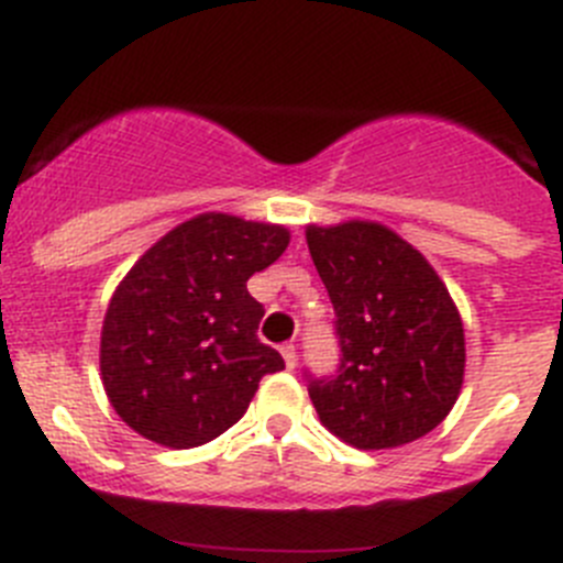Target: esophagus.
I'll use <instances>...</instances> for the list:
<instances>
[{
    "label": "esophagus",
    "mask_w": 563,
    "mask_h": 563,
    "mask_svg": "<svg viewBox=\"0 0 563 563\" xmlns=\"http://www.w3.org/2000/svg\"><path fill=\"white\" fill-rule=\"evenodd\" d=\"M280 353H283V362H286V367L294 369V364H297V351H294V344H283Z\"/></svg>",
    "instance_id": "esophagus-1"
}]
</instances>
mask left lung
<instances>
[{
	"label": "left lung",
	"instance_id": "left-lung-1",
	"mask_svg": "<svg viewBox=\"0 0 563 563\" xmlns=\"http://www.w3.org/2000/svg\"><path fill=\"white\" fill-rule=\"evenodd\" d=\"M306 241L342 344L339 376L308 387L322 427L364 452L429 434L465 376L463 319L445 283L378 221L308 224Z\"/></svg>",
	"mask_w": 563,
	"mask_h": 563
}]
</instances>
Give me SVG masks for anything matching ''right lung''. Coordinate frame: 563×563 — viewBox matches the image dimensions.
<instances>
[{"label": "right lung", "instance_id": "right-lung-1", "mask_svg": "<svg viewBox=\"0 0 563 563\" xmlns=\"http://www.w3.org/2000/svg\"><path fill=\"white\" fill-rule=\"evenodd\" d=\"M283 224L201 212L156 241L111 294L100 378L136 434L194 449L244 418L283 356L257 339L263 306L246 291L286 252Z\"/></svg>", "mask_w": 563, "mask_h": 563}]
</instances>
